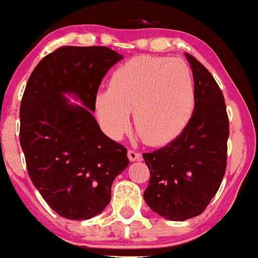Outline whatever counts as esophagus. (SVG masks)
Segmentation results:
<instances>
[{
	"mask_svg": "<svg viewBox=\"0 0 258 258\" xmlns=\"http://www.w3.org/2000/svg\"><path fill=\"white\" fill-rule=\"evenodd\" d=\"M127 156H128L130 161H141L142 160L141 153L137 152V151H135V150H128Z\"/></svg>",
	"mask_w": 258,
	"mask_h": 258,
	"instance_id": "esophagus-1",
	"label": "esophagus"
}]
</instances>
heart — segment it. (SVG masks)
<instances>
[{
  "mask_svg": "<svg viewBox=\"0 0 258 258\" xmlns=\"http://www.w3.org/2000/svg\"><path fill=\"white\" fill-rule=\"evenodd\" d=\"M98 119L112 139L130 128L134 108L135 126L142 139L161 145L178 136L195 110L194 77L178 58L139 56L117 67L110 87L95 97Z\"/></svg>",
  "mask_w": 258,
  "mask_h": 258,
  "instance_id": "obj_1",
  "label": "heart"
}]
</instances>
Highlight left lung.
Segmentation results:
<instances>
[{
  "mask_svg": "<svg viewBox=\"0 0 258 258\" xmlns=\"http://www.w3.org/2000/svg\"><path fill=\"white\" fill-rule=\"evenodd\" d=\"M195 81V110L179 136L144 153L151 177L144 192L151 210L171 221L201 215L220 188L230 135L225 98L209 70L186 53Z\"/></svg>",
  "mask_w": 258,
  "mask_h": 258,
  "instance_id": "obj_1",
  "label": "left lung"
}]
</instances>
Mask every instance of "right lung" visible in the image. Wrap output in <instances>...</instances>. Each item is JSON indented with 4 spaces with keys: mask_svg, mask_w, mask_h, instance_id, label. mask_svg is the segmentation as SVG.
Wrapping results in <instances>:
<instances>
[{
    "mask_svg": "<svg viewBox=\"0 0 258 258\" xmlns=\"http://www.w3.org/2000/svg\"><path fill=\"white\" fill-rule=\"evenodd\" d=\"M122 56L105 46H63L31 74L20 106V144L28 175L48 206L69 220H88L111 201L113 179L128 166L124 146L93 117L105 75ZM74 93L83 106L63 96Z\"/></svg>",
    "mask_w": 258,
    "mask_h": 258,
    "instance_id": "add662e5",
    "label": "right lung"
}]
</instances>
